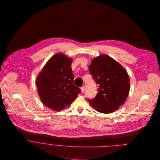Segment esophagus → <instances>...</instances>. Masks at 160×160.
I'll list each match as a JSON object with an SVG mask.
<instances>
[{
	"label": "esophagus",
	"instance_id": "obj_1",
	"mask_svg": "<svg viewBox=\"0 0 160 160\" xmlns=\"http://www.w3.org/2000/svg\"><path fill=\"white\" fill-rule=\"evenodd\" d=\"M81 92H82V93H84V91H85V88H84V87H82V88H81Z\"/></svg>",
	"mask_w": 160,
	"mask_h": 160
}]
</instances>
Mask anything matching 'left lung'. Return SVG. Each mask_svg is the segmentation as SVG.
I'll return each mask as SVG.
<instances>
[{"instance_id":"left-lung-1","label":"left lung","mask_w":160,"mask_h":160,"mask_svg":"<svg viewBox=\"0 0 160 160\" xmlns=\"http://www.w3.org/2000/svg\"><path fill=\"white\" fill-rule=\"evenodd\" d=\"M89 68L98 88L96 97L88 99L90 105L100 113L114 112L124 104L129 93L128 72L107 55L93 58Z\"/></svg>"}]
</instances>
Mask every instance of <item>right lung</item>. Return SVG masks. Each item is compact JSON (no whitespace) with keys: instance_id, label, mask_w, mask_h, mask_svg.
I'll return each instance as SVG.
<instances>
[{"instance_id":"add662e5","label":"right lung","mask_w":160,"mask_h":160,"mask_svg":"<svg viewBox=\"0 0 160 160\" xmlns=\"http://www.w3.org/2000/svg\"><path fill=\"white\" fill-rule=\"evenodd\" d=\"M72 61L65 54L58 53L48 60L37 77L39 96L43 104L53 110L68 107L81 93L73 84Z\"/></svg>"}]
</instances>
